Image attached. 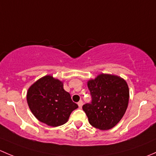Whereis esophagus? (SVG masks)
I'll return each mask as SVG.
<instances>
[{
  "mask_svg": "<svg viewBox=\"0 0 156 156\" xmlns=\"http://www.w3.org/2000/svg\"><path fill=\"white\" fill-rule=\"evenodd\" d=\"M78 106H79V108L82 107V106H83V101H81V100H80V101L78 103Z\"/></svg>",
  "mask_w": 156,
  "mask_h": 156,
  "instance_id": "34e87169",
  "label": "esophagus"
}]
</instances>
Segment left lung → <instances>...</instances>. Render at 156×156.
Instances as JSON below:
<instances>
[{"label": "left lung", "mask_w": 156, "mask_h": 156, "mask_svg": "<svg viewBox=\"0 0 156 156\" xmlns=\"http://www.w3.org/2000/svg\"><path fill=\"white\" fill-rule=\"evenodd\" d=\"M92 96L90 104L83 106L89 123L101 130L112 128L126 112L129 88L126 81L118 75L100 74L87 81Z\"/></svg>", "instance_id": "1"}]
</instances>
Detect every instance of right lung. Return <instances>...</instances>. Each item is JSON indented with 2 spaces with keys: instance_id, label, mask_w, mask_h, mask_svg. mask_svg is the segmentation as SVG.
Wrapping results in <instances>:
<instances>
[{
  "instance_id": "obj_1",
  "label": "right lung",
  "mask_w": 156,
  "mask_h": 156,
  "mask_svg": "<svg viewBox=\"0 0 156 156\" xmlns=\"http://www.w3.org/2000/svg\"><path fill=\"white\" fill-rule=\"evenodd\" d=\"M26 99L34 117L51 127L66 123L72 112L78 107L63 89V82L50 75L39 78L30 86Z\"/></svg>"
}]
</instances>
